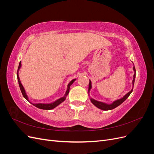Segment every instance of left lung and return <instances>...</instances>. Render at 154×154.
Returning a JSON list of instances; mask_svg holds the SVG:
<instances>
[{"label":"left lung","instance_id":"1","mask_svg":"<svg viewBox=\"0 0 154 154\" xmlns=\"http://www.w3.org/2000/svg\"><path fill=\"white\" fill-rule=\"evenodd\" d=\"M133 69L134 71L135 72L134 74V78H133V81H132V84H133V86L134 85V82H135V78H136V69H135V67L134 66V67H133ZM92 88V85H91V82L89 81V84H88V92L90 91L91 88ZM133 91V88L129 92H128L127 94L125 95L122 98H121L119 100H116L114 101L112 103V104H106V103H103V102H101V101H96L94 99L92 98H91V101L92 103L94 104L96 107H97V108L101 109V110H112V109H115L116 107L118 106L119 105H120L121 104H122L123 102H124L126 100H127L128 98V97L130 96V94H131L132 92Z\"/></svg>","mask_w":154,"mask_h":154}]
</instances>
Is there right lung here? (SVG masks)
<instances>
[{"label":"right lung","instance_id":"1","mask_svg":"<svg viewBox=\"0 0 154 154\" xmlns=\"http://www.w3.org/2000/svg\"><path fill=\"white\" fill-rule=\"evenodd\" d=\"M21 67V62H20L19 63V66H18V71H17V79H18V84H19V87H20V91L22 92V94L23 95V96H24V98L27 100L28 101H29V99H28V97H27L26 93V91L24 90V87L22 86V83L20 82V78H19V76H18V70L20 69ZM76 80V79H74V80H71V82H70V83L68 84L67 85V91L66 92V94H65V96L62 97H61V98H60L58 100H57V101H55L54 102H53V103H48V104H44V103H30L33 105L34 106H35L36 107H37V108H38L40 109H44V110H51L53 109L54 108H55L56 106H57L58 105H60V103H62L63 101H65V100H66L67 96L68 95L69 92V88H70V86H71L73 82Z\"/></svg>","mask_w":154,"mask_h":154}]
</instances>
